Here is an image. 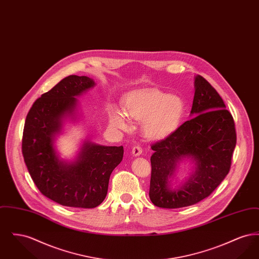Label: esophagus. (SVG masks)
<instances>
[{"label":"esophagus","instance_id":"34e87169","mask_svg":"<svg viewBox=\"0 0 259 259\" xmlns=\"http://www.w3.org/2000/svg\"><path fill=\"white\" fill-rule=\"evenodd\" d=\"M142 152H143V149H142V148H141L140 146H135L134 148H132V154H133L134 156L141 155Z\"/></svg>","mask_w":259,"mask_h":259}]
</instances>
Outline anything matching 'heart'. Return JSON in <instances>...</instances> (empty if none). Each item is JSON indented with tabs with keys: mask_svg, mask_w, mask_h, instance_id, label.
Instances as JSON below:
<instances>
[{
	"mask_svg": "<svg viewBox=\"0 0 259 259\" xmlns=\"http://www.w3.org/2000/svg\"><path fill=\"white\" fill-rule=\"evenodd\" d=\"M184 100L177 95H169L159 90L129 95L124 104V112L112 109L109 119L111 126L126 130L129 128L128 117L143 121L144 134L151 140H161L179 127L185 114Z\"/></svg>",
	"mask_w": 259,
	"mask_h": 259,
	"instance_id": "1",
	"label": "heart"
}]
</instances>
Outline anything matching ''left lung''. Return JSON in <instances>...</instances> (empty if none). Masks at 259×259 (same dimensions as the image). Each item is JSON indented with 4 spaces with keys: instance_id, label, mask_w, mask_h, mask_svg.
Wrapping results in <instances>:
<instances>
[{
    "instance_id": "1",
    "label": "left lung",
    "mask_w": 259,
    "mask_h": 259,
    "mask_svg": "<svg viewBox=\"0 0 259 259\" xmlns=\"http://www.w3.org/2000/svg\"><path fill=\"white\" fill-rule=\"evenodd\" d=\"M194 89L191 118L151 146L149 198L159 208L196 204L208 197L230 170L236 146L233 117L203 76L194 77ZM184 161L190 163L191 172L178 183L176 174ZM174 179L178 185L172 188Z\"/></svg>"
}]
</instances>
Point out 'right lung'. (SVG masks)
<instances>
[{
	"mask_svg": "<svg viewBox=\"0 0 259 259\" xmlns=\"http://www.w3.org/2000/svg\"><path fill=\"white\" fill-rule=\"evenodd\" d=\"M96 85L85 75H69L36 100L25 121L22 153L38 190L62 206L92 209L107 196L113 169L123 147H108L85 139L73 160L62 159L55 148L64 124L80 118L76 97Z\"/></svg>",
	"mask_w": 259,
	"mask_h": 259,
	"instance_id": "obj_1",
	"label": "right lung"
}]
</instances>
